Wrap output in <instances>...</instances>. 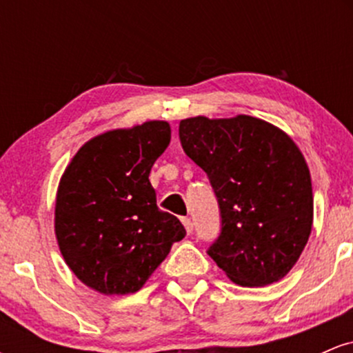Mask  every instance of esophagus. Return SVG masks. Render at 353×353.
<instances>
[{
	"label": "esophagus",
	"instance_id": "34e87169",
	"mask_svg": "<svg viewBox=\"0 0 353 353\" xmlns=\"http://www.w3.org/2000/svg\"><path fill=\"white\" fill-rule=\"evenodd\" d=\"M182 224H184V228H185V230H188V234H192L194 224H192V221H190L189 217H182Z\"/></svg>",
	"mask_w": 353,
	"mask_h": 353
}]
</instances>
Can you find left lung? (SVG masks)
I'll list each match as a JSON object with an SVG mask.
<instances>
[{
    "label": "left lung",
    "mask_w": 353,
    "mask_h": 353,
    "mask_svg": "<svg viewBox=\"0 0 353 353\" xmlns=\"http://www.w3.org/2000/svg\"><path fill=\"white\" fill-rule=\"evenodd\" d=\"M179 139L208 174L221 212L208 254L239 285L281 281L301 257L314 219L310 172L294 141L252 116L182 119Z\"/></svg>",
    "instance_id": "obj_1"
}]
</instances>
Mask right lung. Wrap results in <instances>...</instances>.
<instances>
[{
	"label": "right lung",
	"mask_w": 353,
	"mask_h": 353,
	"mask_svg": "<svg viewBox=\"0 0 353 353\" xmlns=\"http://www.w3.org/2000/svg\"><path fill=\"white\" fill-rule=\"evenodd\" d=\"M171 143L164 121L96 136L61 177L54 229L76 277L106 295L134 294L168 257L184 225L156 204L149 172Z\"/></svg>",
	"instance_id": "add662e5"
}]
</instances>
